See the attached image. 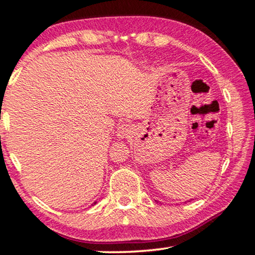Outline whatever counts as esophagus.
I'll list each match as a JSON object with an SVG mask.
<instances>
[{
  "mask_svg": "<svg viewBox=\"0 0 255 255\" xmlns=\"http://www.w3.org/2000/svg\"><path fill=\"white\" fill-rule=\"evenodd\" d=\"M133 128L131 125L129 124H122L120 126L117 128V137L118 138H125L128 137L130 133L132 132Z\"/></svg>",
  "mask_w": 255,
  "mask_h": 255,
  "instance_id": "1",
  "label": "esophagus"
}]
</instances>
